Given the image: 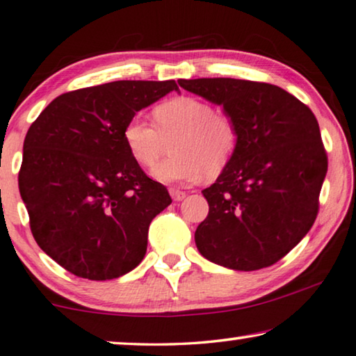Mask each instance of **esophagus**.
Segmentation results:
<instances>
[{"label":"esophagus","mask_w":356,"mask_h":356,"mask_svg":"<svg viewBox=\"0 0 356 356\" xmlns=\"http://www.w3.org/2000/svg\"><path fill=\"white\" fill-rule=\"evenodd\" d=\"M170 195H172V199L173 200H183L184 197H186V193H184V191H181V189H177V188H170Z\"/></svg>","instance_id":"1"}]
</instances>
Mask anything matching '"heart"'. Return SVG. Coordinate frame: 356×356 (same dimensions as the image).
I'll return each mask as SVG.
<instances>
[{"mask_svg":"<svg viewBox=\"0 0 356 356\" xmlns=\"http://www.w3.org/2000/svg\"><path fill=\"white\" fill-rule=\"evenodd\" d=\"M154 123L131 117L122 131L123 144L138 165L152 167L172 144L173 157L159 163L152 177L161 183L191 184L228 165L238 146L233 118L199 97L179 96L159 104Z\"/></svg>","mask_w":356,"mask_h":356,"instance_id":"1","label":"heart"}]
</instances>
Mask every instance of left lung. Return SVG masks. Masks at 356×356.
Wrapping results in <instances>:
<instances>
[{"mask_svg":"<svg viewBox=\"0 0 356 356\" xmlns=\"http://www.w3.org/2000/svg\"><path fill=\"white\" fill-rule=\"evenodd\" d=\"M223 106L238 128L228 165L202 191L209 215L195 229L200 255L236 271L271 266L315 223L327 172L318 120L291 92L236 79L178 80Z\"/></svg>","mask_w":356,"mask_h":356,"instance_id":"obj_1","label":"left lung"}]
</instances>
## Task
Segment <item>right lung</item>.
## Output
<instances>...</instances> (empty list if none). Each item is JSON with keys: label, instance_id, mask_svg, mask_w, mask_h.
I'll return each mask as SVG.
<instances>
[{"label": "right lung", "instance_id": "obj_1", "mask_svg": "<svg viewBox=\"0 0 356 356\" xmlns=\"http://www.w3.org/2000/svg\"><path fill=\"white\" fill-rule=\"evenodd\" d=\"M173 90L175 80H120L64 92L29 128L20 197L40 249L72 275L114 280L146 255L149 225L172 199L133 161L122 131Z\"/></svg>", "mask_w": 356, "mask_h": 356}]
</instances>
